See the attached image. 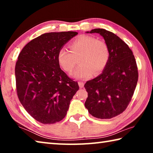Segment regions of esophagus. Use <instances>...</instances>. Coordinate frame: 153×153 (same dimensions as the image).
<instances>
[{
	"mask_svg": "<svg viewBox=\"0 0 153 153\" xmlns=\"http://www.w3.org/2000/svg\"><path fill=\"white\" fill-rule=\"evenodd\" d=\"M78 84H79V86L80 88H82L84 87V83L83 82H79Z\"/></svg>",
	"mask_w": 153,
	"mask_h": 153,
	"instance_id": "obj_1",
	"label": "esophagus"
}]
</instances>
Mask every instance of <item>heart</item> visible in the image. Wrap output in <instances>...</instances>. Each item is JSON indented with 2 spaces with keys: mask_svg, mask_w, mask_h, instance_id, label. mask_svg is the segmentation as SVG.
I'll list each match as a JSON object with an SVG mask.
<instances>
[{
  "mask_svg": "<svg viewBox=\"0 0 153 153\" xmlns=\"http://www.w3.org/2000/svg\"><path fill=\"white\" fill-rule=\"evenodd\" d=\"M69 47L70 51L65 48L59 51L57 61L65 71L71 73L78 59L79 66L72 74L75 78L87 79L93 73L99 74L105 68L109 59L107 44L92 36H79L70 44Z\"/></svg>",
  "mask_w": 153,
  "mask_h": 153,
  "instance_id": "heart-1",
  "label": "heart"
}]
</instances>
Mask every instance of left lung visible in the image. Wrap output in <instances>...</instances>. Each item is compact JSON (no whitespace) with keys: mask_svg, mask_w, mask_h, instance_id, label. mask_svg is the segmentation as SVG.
Listing matches in <instances>:
<instances>
[{"mask_svg":"<svg viewBox=\"0 0 153 153\" xmlns=\"http://www.w3.org/2000/svg\"><path fill=\"white\" fill-rule=\"evenodd\" d=\"M86 33L102 36L109 48L110 56L101 74L86 82L88 92L85 107L98 119H111L126 109L138 82L135 57L126 43L115 33L105 29Z\"/></svg>","mask_w":153,"mask_h":153,"instance_id":"left-lung-1","label":"left lung"}]
</instances>
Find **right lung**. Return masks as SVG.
Listing matches in <instances>:
<instances>
[{
  "instance_id": "obj_1",
  "label": "right lung",
  "mask_w": 153,
  "mask_h": 153,
  "mask_svg": "<svg viewBox=\"0 0 153 153\" xmlns=\"http://www.w3.org/2000/svg\"><path fill=\"white\" fill-rule=\"evenodd\" d=\"M76 32L45 33L31 40L18 56L15 69L18 98L27 112L43 124L65 117L71 100L79 90L57 61L59 51Z\"/></svg>"
}]
</instances>
